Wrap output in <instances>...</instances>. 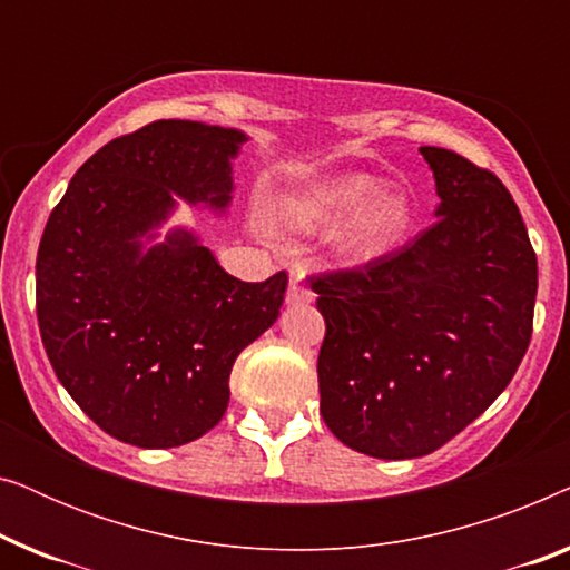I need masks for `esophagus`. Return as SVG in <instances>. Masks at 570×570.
Instances as JSON below:
<instances>
[{
    "mask_svg": "<svg viewBox=\"0 0 570 570\" xmlns=\"http://www.w3.org/2000/svg\"><path fill=\"white\" fill-rule=\"evenodd\" d=\"M314 298H316L314 291H311L301 277L291 279V285H287V295H285L287 303H311Z\"/></svg>",
    "mask_w": 570,
    "mask_h": 570,
    "instance_id": "34e87169",
    "label": "esophagus"
}]
</instances>
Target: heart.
I'll return each mask as SVG.
<instances>
[{
    "label": "heart",
    "mask_w": 570,
    "mask_h": 570,
    "mask_svg": "<svg viewBox=\"0 0 570 570\" xmlns=\"http://www.w3.org/2000/svg\"><path fill=\"white\" fill-rule=\"evenodd\" d=\"M285 220L316 230L345 217L332 236L334 254L347 262L379 259L402 244L415 220V202L402 186H384L368 170H345L303 186L283 205Z\"/></svg>",
    "instance_id": "1"
}]
</instances>
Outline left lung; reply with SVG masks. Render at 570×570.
Masks as SVG:
<instances>
[{
  "instance_id": "left-lung-1",
  "label": "left lung",
  "mask_w": 570,
  "mask_h": 570,
  "mask_svg": "<svg viewBox=\"0 0 570 570\" xmlns=\"http://www.w3.org/2000/svg\"><path fill=\"white\" fill-rule=\"evenodd\" d=\"M439 207L400 252L311 279L322 417L376 459L441 449L509 386L532 340L537 256L501 178L420 147Z\"/></svg>"
}]
</instances>
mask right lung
I'll return each mask as SVG.
<instances>
[{"label":"right lung","instance_id":"obj_1","mask_svg":"<svg viewBox=\"0 0 570 570\" xmlns=\"http://www.w3.org/2000/svg\"><path fill=\"white\" fill-rule=\"evenodd\" d=\"M246 135L163 119L88 158L51 209L36 311L53 373L108 435L184 446L220 423L240 350L277 322L287 275L244 283L186 228L176 199L225 213Z\"/></svg>","mask_w":570,"mask_h":570}]
</instances>
